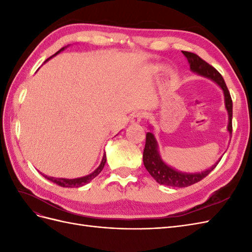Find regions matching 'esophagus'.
Returning a JSON list of instances; mask_svg holds the SVG:
<instances>
[{"label":"esophagus","mask_w":252,"mask_h":252,"mask_svg":"<svg viewBox=\"0 0 252 252\" xmlns=\"http://www.w3.org/2000/svg\"><path fill=\"white\" fill-rule=\"evenodd\" d=\"M142 119H143L142 112H134L130 118V122H131V124H139L142 121Z\"/></svg>","instance_id":"1"}]
</instances>
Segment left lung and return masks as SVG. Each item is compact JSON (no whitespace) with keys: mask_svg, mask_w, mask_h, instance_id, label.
I'll return each instance as SVG.
<instances>
[{"mask_svg":"<svg viewBox=\"0 0 252 252\" xmlns=\"http://www.w3.org/2000/svg\"><path fill=\"white\" fill-rule=\"evenodd\" d=\"M188 61L190 70L192 72L201 75V77L207 78L215 82L223 90L224 98H225V108L228 112V126L227 130L230 134L232 133V100L229 91L225 84L220 73L216 69L215 67L209 65L207 62H205L199 56L195 53L182 51ZM219 161L213 164L210 168L206 169L201 172H183L177 169L172 168L171 166L167 165L159 155L158 151V144L155 134L152 132H147L146 134V143H145V148L143 152V162L145 168L150 173L158 184L166 185L169 187H188L193 185L195 183L200 182L216 168Z\"/></svg>","mask_w":252,"mask_h":252,"instance_id":"8db88e82","label":"left lung"}]
</instances>
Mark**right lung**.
<instances>
[{
  "instance_id": "add662e5",
  "label": "right lung",
  "mask_w": 252,
  "mask_h": 252,
  "mask_svg": "<svg viewBox=\"0 0 252 252\" xmlns=\"http://www.w3.org/2000/svg\"><path fill=\"white\" fill-rule=\"evenodd\" d=\"M66 47H67V46H66ZM66 47L61 48V49H60L58 52H56L55 55H53L52 57L57 56L58 53H60L61 51H63ZM52 57H50L49 59H47V61H48V60H50ZM105 163H106V154H104V156H103V158H102V161H101L100 166H98L97 168H96L94 172H91V173H90V174H88V175H85V177L77 178V179L53 178V177H48V175H45V174H43L42 172H40V173H42V175H43V177H44L45 179H47V180H49V181H51V182H53V183H56V184H57V185H59V186L66 187V188H75V187H81V186L86 185V184H88V183H89L90 181H93V180L96 177V175L103 170L104 166H105Z\"/></svg>"
}]
</instances>
